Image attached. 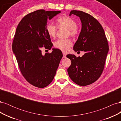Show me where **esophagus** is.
<instances>
[{
  "label": "esophagus",
  "instance_id": "34e87169",
  "mask_svg": "<svg viewBox=\"0 0 121 121\" xmlns=\"http://www.w3.org/2000/svg\"><path fill=\"white\" fill-rule=\"evenodd\" d=\"M63 57L64 58H65L66 57V54H65V53H63Z\"/></svg>",
  "mask_w": 121,
  "mask_h": 121
}]
</instances>
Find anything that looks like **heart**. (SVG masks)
<instances>
[{
  "label": "heart",
  "instance_id": "1",
  "mask_svg": "<svg viewBox=\"0 0 121 121\" xmlns=\"http://www.w3.org/2000/svg\"><path fill=\"white\" fill-rule=\"evenodd\" d=\"M56 23L58 28H65L67 29V36L70 35L72 37H74L79 34L77 24L71 17L68 16L60 17L56 20ZM46 30L50 37H56L57 32V28L56 26L49 23L46 25ZM72 45V41L70 39H58L54 43L55 47L65 52L68 51Z\"/></svg>",
  "mask_w": 121,
  "mask_h": 121
}]
</instances>
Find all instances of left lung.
<instances>
[{
    "label": "left lung",
    "mask_w": 121,
    "mask_h": 121,
    "mask_svg": "<svg viewBox=\"0 0 121 121\" xmlns=\"http://www.w3.org/2000/svg\"><path fill=\"white\" fill-rule=\"evenodd\" d=\"M80 17L82 29L74 46L75 52L84 51L82 57L68 54L71 60L68 69L69 78L78 85L84 86L95 82L104 71L108 52V40L103 28L99 22L90 14L80 10H71Z\"/></svg>",
    "instance_id": "left-lung-1"
}]
</instances>
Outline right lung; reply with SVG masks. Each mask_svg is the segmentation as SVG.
<instances>
[{"mask_svg":"<svg viewBox=\"0 0 121 121\" xmlns=\"http://www.w3.org/2000/svg\"><path fill=\"white\" fill-rule=\"evenodd\" d=\"M60 11L39 9L25 16L16 29L12 48L20 71L31 85L42 88L52 81L63 53L58 49L42 54L41 49H51L53 44L46 30L47 20Z\"/></svg>","mask_w":121,"mask_h":121,"instance_id":"right-lung-1","label":"right lung"}]
</instances>
